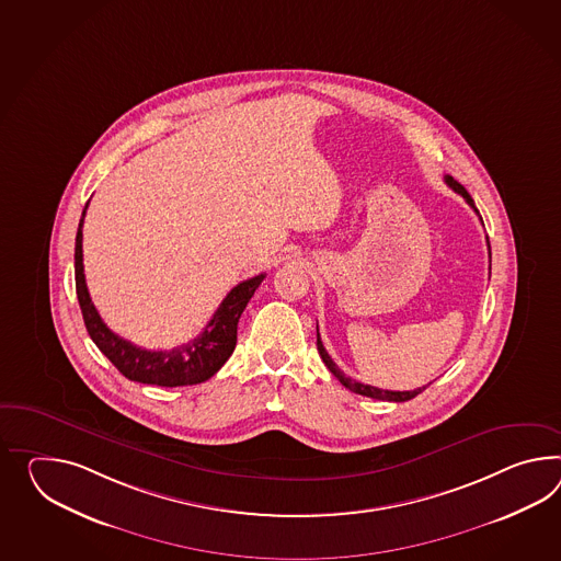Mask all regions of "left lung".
<instances>
[{
    "instance_id": "obj_1",
    "label": "left lung",
    "mask_w": 561,
    "mask_h": 561,
    "mask_svg": "<svg viewBox=\"0 0 561 561\" xmlns=\"http://www.w3.org/2000/svg\"><path fill=\"white\" fill-rule=\"evenodd\" d=\"M446 180V184L450 186L451 191L458 192V194H462L466 198V203L474 208V201L470 198V194L466 192L465 186L460 184V182H456V180L451 179V176H444ZM477 210V208H474ZM479 213V210H477ZM489 251H491V245H489ZM318 330V327H316ZM316 346H318V353L322 356V360H324V365L329 367L330 373L339 379V381L346 387V389H351L353 393H358V396L373 397V399H381V401H397V403H401V401H410L415 396H420L422 391H424L425 387H417V389H413V391H387V389H379V387H373V385H365V382L355 381V379H351V377H346L344 373H342L339 367H336V363L330 358L329 353H327V348H324V344L320 341V332L316 334Z\"/></svg>"
}]
</instances>
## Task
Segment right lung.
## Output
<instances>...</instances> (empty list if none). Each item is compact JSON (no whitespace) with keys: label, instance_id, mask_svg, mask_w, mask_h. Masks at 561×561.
I'll use <instances>...</instances> for the list:
<instances>
[{"label":"right lung","instance_id":"right-lung-1","mask_svg":"<svg viewBox=\"0 0 561 561\" xmlns=\"http://www.w3.org/2000/svg\"><path fill=\"white\" fill-rule=\"evenodd\" d=\"M87 206L82 210L77 243H75V284H77V298L81 304L84 327L89 336L99 346V351L107 356L115 365V369L129 381L158 385V387H182V385L208 381L232 355L237 344L239 318L243 314L249 300L253 298L255 289L261 286L265 274L255 275L251 279L241 282L239 286L232 287L227 298L220 301L210 322L194 341L174 346L172 351L139 348L107 329V324L101 320L89 296L84 270H82V222H84Z\"/></svg>","mask_w":561,"mask_h":561}]
</instances>
